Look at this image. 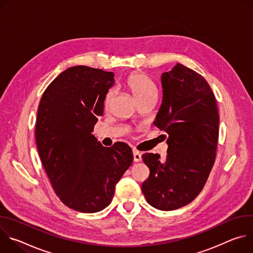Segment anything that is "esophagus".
<instances>
[{
    "mask_svg": "<svg viewBox=\"0 0 253 253\" xmlns=\"http://www.w3.org/2000/svg\"><path fill=\"white\" fill-rule=\"evenodd\" d=\"M133 158H134V161L135 162H139L142 160V157H141V153L139 151H136L134 150L133 151Z\"/></svg>",
    "mask_w": 253,
    "mask_h": 253,
    "instance_id": "esophagus-1",
    "label": "esophagus"
}]
</instances>
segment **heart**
Returning a JSON list of instances; mask_svg holds the SVG:
<instances>
[{"label":"heart","instance_id":"obj_1","mask_svg":"<svg viewBox=\"0 0 253 253\" xmlns=\"http://www.w3.org/2000/svg\"><path fill=\"white\" fill-rule=\"evenodd\" d=\"M125 85L138 101L151 96H157V88L155 83L147 74L143 73V72H133V73L129 74L125 80ZM112 97V91H109L106 94L104 100L105 106L110 103Z\"/></svg>","mask_w":253,"mask_h":253}]
</instances>
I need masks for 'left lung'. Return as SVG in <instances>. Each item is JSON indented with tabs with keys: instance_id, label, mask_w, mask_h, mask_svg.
I'll return each mask as SVG.
<instances>
[{
	"instance_id": "8db88e82",
	"label": "left lung",
	"mask_w": 253,
	"mask_h": 253,
	"mask_svg": "<svg viewBox=\"0 0 253 253\" xmlns=\"http://www.w3.org/2000/svg\"><path fill=\"white\" fill-rule=\"evenodd\" d=\"M163 101L154 124L168 134L166 157L145 153L149 177L142 183L147 202L174 210L193 201L203 189L216 157L219 114L207 81L181 64L161 76Z\"/></svg>"
}]
</instances>
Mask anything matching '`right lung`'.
Instances as JSON below:
<instances>
[{"label":"right lung","instance_id":"obj_1","mask_svg":"<svg viewBox=\"0 0 253 253\" xmlns=\"http://www.w3.org/2000/svg\"><path fill=\"white\" fill-rule=\"evenodd\" d=\"M113 84V72L71 67L50 83L38 107L35 136L40 159L57 196L79 212L109 205L133 162L126 143L104 147L92 134Z\"/></svg>","mask_w":253,"mask_h":253}]
</instances>
